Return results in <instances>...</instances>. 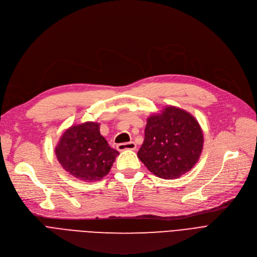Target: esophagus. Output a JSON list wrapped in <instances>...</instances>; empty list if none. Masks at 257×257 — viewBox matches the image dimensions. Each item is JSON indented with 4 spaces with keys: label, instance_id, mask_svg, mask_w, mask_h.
Instances as JSON below:
<instances>
[{
    "label": "esophagus",
    "instance_id": "obj_1",
    "mask_svg": "<svg viewBox=\"0 0 257 257\" xmlns=\"http://www.w3.org/2000/svg\"><path fill=\"white\" fill-rule=\"evenodd\" d=\"M137 146L134 142H128V143H121L117 145V149L119 152H123V150H136Z\"/></svg>",
    "mask_w": 257,
    "mask_h": 257
}]
</instances>
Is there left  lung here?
<instances>
[{
    "mask_svg": "<svg viewBox=\"0 0 257 257\" xmlns=\"http://www.w3.org/2000/svg\"><path fill=\"white\" fill-rule=\"evenodd\" d=\"M202 147L203 133L197 120L189 112L169 105L147 118L138 158L158 177L173 179L194 167Z\"/></svg>",
    "mask_w": 257,
    "mask_h": 257,
    "instance_id": "left-lung-1",
    "label": "left lung"
}]
</instances>
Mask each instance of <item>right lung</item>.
<instances>
[{"label":"right lung","instance_id":"right-lung-1","mask_svg":"<svg viewBox=\"0 0 257 257\" xmlns=\"http://www.w3.org/2000/svg\"><path fill=\"white\" fill-rule=\"evenodd\" d=\"M55 153L62 168L84 182H96L107 175L119 155L99 133V123L87 121L67 128Z\"/></svg>","mask_w":257,"mask_h":257}]
</instances>
